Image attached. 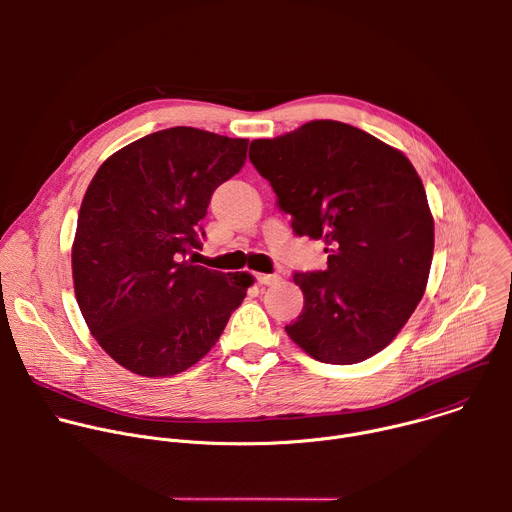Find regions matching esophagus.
<instances>
[{
  "label": "esophagus",
  "mask_w": 512,
  "mask_h": 512,
  "mask_svg": "<svg viewBox=\"0 0 512 512\" xmlns=\"http://www.w3.org/2000/svg\"><path fill=\"white\" fill-rule=\"evenodd\" d=\"M279 275H275V273H257V281L261 283V285H275V283H279Z\"/></svg>",
  "instance_id": "esophagus-1"
}]
</instances>
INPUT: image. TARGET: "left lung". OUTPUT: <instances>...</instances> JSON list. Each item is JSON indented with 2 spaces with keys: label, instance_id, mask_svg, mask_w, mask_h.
Here are the masks:
<instances>
[{
  "label": "left lung",
  "instance_id": "8db88e82",
  "mask_svg": "<svg viewBox=\"0 0 512 512\" xmlns=\"http://www.w3.org/2000/svg\"><path fill=\"white\" fill-rule=\"evenodd\" d=\"M249 158L294 233L326 243L328 269L294 275L304 310L287 336L328 364L381 352L423 298L433 257V216L413 164L330 119L255 139Z\"/></svg>",
  "mask_w": 512,
  "mask_h": 512
}]
</instances>
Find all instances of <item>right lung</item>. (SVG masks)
<instances>
[{
  "instance_id": "add662e5",
  "label": "right lung",
  "mask_w": 512,
  "mask_h": 512,
  "mask_svg": "<svg viewBox=\"0 0 512 512\" xmlns=\"http://www.w3.org/2000/svg\"><path fill=\"white\" fill-rule=\"evenodd\" d=\"M249 139L170 127L131 141L93 176L72 241V281L99 346L139 377L196 364L247 296V271L196 265L198 225Z\"/></svg>"
}]
</instances>
